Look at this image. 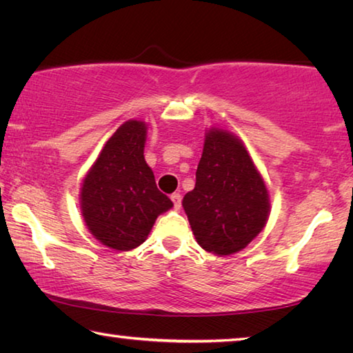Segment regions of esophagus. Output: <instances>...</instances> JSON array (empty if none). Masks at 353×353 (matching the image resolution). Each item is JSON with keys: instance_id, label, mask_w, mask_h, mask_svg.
Masks as SVG:
<instances>
[{"instance_id": "34e87169", "label": "esophagus", "mask_w": 353, "mask_h": 353, "mask_svg": "<svg viewBox=\"0 0 353 353\" xmlns=\"http://www.w3.org/2000/svg\"><path fill=\"white\" fill-rule=\"evenodd\" d=\"M171 201H172V204H174V208H176V210H179V208H181L182 196L179 194V193H172V194H171Z\"/></svg>"}]
</instances>
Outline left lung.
I'll list each match as a JSON object with an SVG mask.
<instances>
[{
	"mask_svg": "<svg viewBox=\"0 0 353 353\" xmlns=\"http://www.w3.org/2000/svg\"><path fill=\"white\" fill-rule=\"evenodd\" d=\"M183 210L202 249L230 255L248 246L270 218V191L246 146L229 130H207L194 188Z\"/></svg>",
	"mask_w": 353,
	"mask_h": 353,
	"instance_id": "8db88e82",
	"label": "left lung"
}]
</instances>
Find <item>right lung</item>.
I'll use <instances>...</instances> for the list:
<instances>
[{
  "instance_id": "right-lung-1",
  "label": "right lung",
  "mask_w": 353,
  "mask_h": 353,
  "mask_svg": "<svg viewBox=\"0 0 353 353\" xmlns=\"http://www.w3.org/2000/svg\"><path fill=\"white\" fill-rule=\"evenodd\" d=\"M146 123L129 119L117 129L83 177L81 213L90 234L104 246L139 248L159 214L172 202L157 188L145 160Z\"/></svg>"
}]
</instances>
